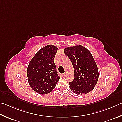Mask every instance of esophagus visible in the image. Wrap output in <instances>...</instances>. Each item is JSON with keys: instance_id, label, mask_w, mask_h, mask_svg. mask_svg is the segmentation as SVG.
I'll return each instance as SVG.
<instances>
[{"instance_id": "34e87169", "label": "esophagus", "mask_w": 122, "mask_h": 122, "mask_svg": "<svg viewBox=\"0 0 122 122\" xmlns=\"http://www.w3.org/2000/svg\"><path fill=\"white\" fill-rule=\"evenodd\" d=\"M66 75H67V72H65V73H64V74L62 75V76H66Z\"/></svg>"}]
</instances>
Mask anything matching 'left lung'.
Here are the masks:
<instances>
[{"label":"left lung","instance_id":"left-lung-1","mask_svg":"<svg viewBox=\"0 0 122 122\" xmlns=\"http://www.w3.org/2000/svg\"><path fill=\"white\" fill-rule=\"evenodd\" d=\"M64 52L71 61L74 69V79L69 83L70 89L77 94L92 91L98 82L99 71L91 52L82 45L66 47Z\"/></svg>","mask_w":122,"mask_h":122}]
</instances>
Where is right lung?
Listing matches in <instances>:
<instances>
[{"label":"right lung","mask_w":122,"mask_h":122,"mask_svg":"<svg viewBox=\"0 0 122 122\" xmlns=\"http://www.w3.org/2000/svg\"><path fill=\"white\" fill-rule=\"evenodd\" d=\"M57 51V46H46L36 53L29 63L28 83L32 89L39 94H45L52 91L60 78L54 62Z\"/></svg>","instance_id":"add662e5"}]
</instances>
